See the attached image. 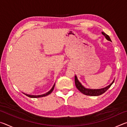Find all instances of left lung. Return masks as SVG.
<instances>
[{
	"label": "left lung",
	"mask_w": 127,
	"mask_h": 127,
	"mask_svg": "<svg viewBox=\"0 0 127 127\" xmlns=\"http://www.w3.org/2000/svg\"><path fill=\"white\" fill-rule=\"evenodd\" d=\"M102 34L105 36V38H106L107 40L111 41L110 37H109L108 35H106V34L105 32H102ZM74 81H75V85H76L77 89H78L79 91L81 92V93H82L83 94H85L86 95L94 96H99V95H102V94H104V92H106L107 90L112 85V84L114 83V80L111 84H110L109 86H106V87L102 88V89H86V88H85L84 86H83L81 83H80V82H79L78 81V79H77V77L76 76H75Z\"/></svg>",
	"instance_id": "8db88e82"
}]
</instances>
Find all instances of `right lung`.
Wrapping results in <instances>:
<instances>
[{
    "label": "right lung",
    "mask_w": 127,
    "mask_h": 127,
    "mask_svg": "<svg viewBox=\"0 0 127 127\" xmlns=\"http://www.w3.org/2000/svg\"><path fill=\"white\" fill-rule=\"evenodd\" d=\"M54 87H55V83H54V85H53V87L51 88V89L50 90V91H49L48 92H46V94H43V95H28V94H25V93H23V94H24L25 95H26L27 96H28V97H31V98H37V97H44V96H47V95H49V94H50L51 93V92H52V91H53L54 89Z\"/></svg>",
    "instance_id": "right-lung-1"
}]
</instances>
